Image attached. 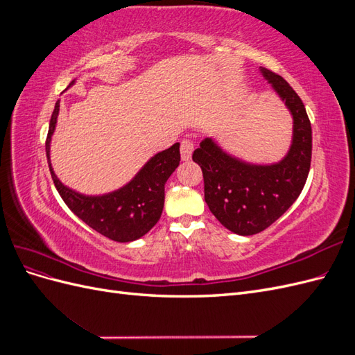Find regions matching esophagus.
<instances>
[{
  "mask_svg": "<svg viewBox=\"0 0 355 355\" xmlns=\"http://www.w3.org/2000/svg\"><path fill=\"white\" fill-rule=\"evenodd\" d=\"M192 153H194V144L191 141H184L180 144V158L182 161H188L192 157Z\"/></svg>",
  "mask_w": 355,
  "mask_h": 355,
  "instance_id": "34e87169",
  "label": "esophagus"
}]
</instances>
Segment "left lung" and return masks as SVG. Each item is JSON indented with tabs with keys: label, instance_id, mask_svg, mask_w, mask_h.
Listing matches in <instances>:
<instances>
[{
	"label": "left lung",
	"instance_id": "8db88e82",
	"mask_svg": "<svg viewBox=\"0 0 355 355\" xmlns=\"http://www.w3.org/2000/svg\"><path fill=\"white\" fill-rule=\"evenodd\" d=\"M259 72L292 115L287 154L277 163H250L225 151L214 137L202 139L192 154L202 170L204 200L210 211L239 235L266 230L292 206L304 189L313 151V132L302 101L280 75L262 67Z\"/></svg>",
	"mask_w": 355,
	"mask_h": 355
}]
</instances>
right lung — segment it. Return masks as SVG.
<instances>
[{
    "instance_id": "right-lung-1",
    "label": "right lung",
    "mask_w": 355,
    "mask_h": 355,
    "mask_svg": "<svg viewBox=\"0 0 355 355\" xmlns=\"http://www.w3.org/2000/svg\"><path fill=\"white\" fill-rule=\"evenodd\" d=\"M73 84L75 80L68 85V89ZM59 106L60 101L56 102L55 111L51 114L46 154L53 182L62 200L75 216L114 241L128 243L144 237L163 213L164 185L179 166L180 144L171 145L168 149L153 155L121 188L98 196L83 194L63 184L51 166L50 146L56 130Z\"/></svg>"
}]
</instances>
